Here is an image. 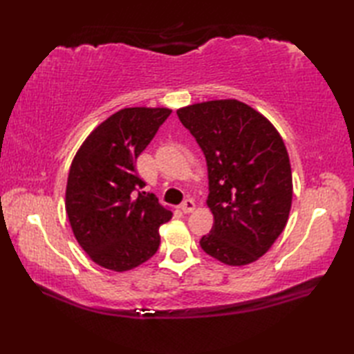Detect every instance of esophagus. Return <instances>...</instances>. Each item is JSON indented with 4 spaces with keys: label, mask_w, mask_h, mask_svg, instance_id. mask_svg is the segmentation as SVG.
<instances>
[{
    "label": "esophagus",
    "mask_w": 354,
    "mask_h": 354,
    "mask_svg": "<svg viewBox=\"0 0 354 354\" xmlns=\"http://www.w3.org/2000/svg\"><path fill=\"white\" fill-rule=\"evenodd\" d=\"M181 209H183V213H192L193 209H194V202L192 201V199H185L184 202H183V205H181Z\"/></svg>",
    "instance_id": "obj_1"
}]
</instances>
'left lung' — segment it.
<instances>
[{
    "label": "left lung",
    "mask_w": 354,
    "mask_h": 354,
    "mask_svg": "<svg viewBox=\"0 0 354 354\" xmlns=\"http://www.w3.org/2000/svg\"><path fill=\"white\" fill-rule=\"evenodd\" d=\"M208 169L214 216L201 246L230 266L261 257L288 222L292 170L283 138L260 112L239 100H212L176 111Z\"/></svg>",
    "instance_id": "1"
}]
</instances>
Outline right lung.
I'll list each match as a JSON object with an SVG mask.
<instances>
[{
  "label": "right lung",
  "mask_w": 354,
  "mask_h": 354,
  "mask_svg": "<svg viewBox=\"0 0 354 354\" xmlns=\"http://www.w3.org/2000/svg\"><path fill=\"white\" fill-rule=\"evenodd\" d=\"M171 111L124 108L89 133L74 156L65 208L74 237L102 268L123 272L160 248L158 228L171 219L153 193L141 189L135 162Z\"/></svg>",
  "instance_id": "obj_1"
}]
</instances>
